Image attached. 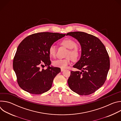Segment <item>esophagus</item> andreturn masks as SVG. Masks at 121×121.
<instances>
[{"label": "esophagus", "mask_w": 121, "mask_h": 121, "mask_svg": "<svg viewBox=\"0 0 121 121\" xmlns=\"http://www.w3.org/2000/svg\"><path fill=\"white\" fill-rule=\"evenodd\" d=\"M64 70H65V69H64V68H61V72H63V71H64Z\"/></svg>", "instance_id": "obj_1"}]
</instances>
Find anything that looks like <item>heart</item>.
I'll return each instance as SVG.
<instances>
[{
    "label": "heart",
    "mask_w": 121,
    "mask_h": 121,
    "mask_svg": "<svg viewBox=\"0 0 121 121\" xmlns=\"http://www.w3.org/2000/svg\"><path fill=\"white\" fill-rule=\"evenodd\" d=\"M61 44L69 49L67 52L65 59H57L53 62V64L55 66L60 68H65L70 63L71 59L76 60L79 56V51L77 48V44L73 39L70 38H65L62 40ZM56 46L54 44L51 45L48 49V52L50 56L54 57L56 54Z\"/></svg>",
    "instance_id": "1"
}]
</instances>
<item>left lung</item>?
<instances>
[{
  "mask_svg": "<svg viewBox=\"0 0 121 121\" xmlns=\"http://www.w3.org/2000/svg\"><path fill=\"white\" fill-rule=\"evenodd\" d=\"M81 48L80 59L73 67L81 70L71 71L67 82L70 89L80 95L95 92L104 84L110 69V59L105 46L97 37L84 32H68Z\"/></svg>",
  "mask_w": 121,
  "mask_h": 121,
  "instance_id": "1",
  "label": "left lung"
}]
</instances>
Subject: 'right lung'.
Returning a JSON list of instances; mask_svg holds the SVG:
<instances>
[{
  "mask_svg": "<svg viewBox=\"0 0 121 121\" xmlns=\"http://www.w3.org/2000/svg\"><path fill=\"white\" fill-rule=\"evenodd\" d=\"M65 34L49 32L32 34L26 37L17 48L13 62V70L20 87L33 94H40L52 87L59 67L50 66L49 47ZM48 66L46 70L40 66Z\"/></svg>",
  "mask_w": 121,
  "mask_h": 121,
  "instance_id": "1",
  "label": "right lung"
}]
</instances>
